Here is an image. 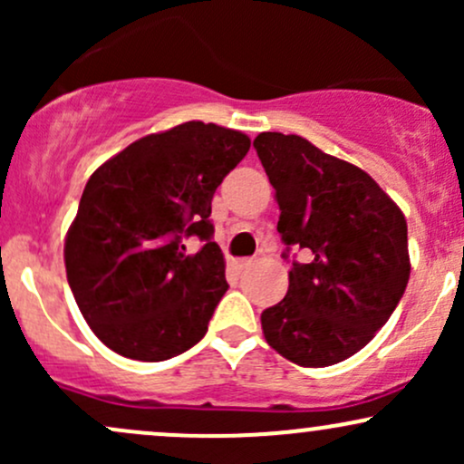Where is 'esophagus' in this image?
I'll use <instances>...</instances> for the list:
<instances>
[{"label": "esophagus", "instance_id": "esophagus-1", "mask_svg": "<svg viewBox=\"0 0 464 464\" xmlns=\"http://www.w3.org/2000/svg\"><path fill=\"white\" fill-rule=\"evenodd\" d=\"M250 264H253V259H246V257H244V259H233L231 268L236 270V273H244V270H246Z\"/></svg>", "mask_w": 464, "mask_h": 464}]
</instances>
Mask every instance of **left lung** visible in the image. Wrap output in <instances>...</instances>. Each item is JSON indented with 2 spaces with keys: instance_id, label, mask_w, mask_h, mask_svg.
Listing matches in <instances>:
<instances>
[{
  "instance_id": "1",
  "label": "left lung",
  "mask_w": 464,
  "mask_h": 464,
  "mask_svg": "<svg viewBox=\"0 0 464 464\" xmlns=\"http://www.w3.org/2000/svg\"><path fill=\"white\" fill-rule=\"evenodd\" d=\"M253 146L275 188L276 231L287 250L310 253L292 262L285 299L262 312L264 338L299 366L338 364L375 338L406 292V218L364 169L299 135L259 132Z\"/></svg>"
}]
</instances>
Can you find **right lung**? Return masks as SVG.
I'll return each instance as SVG.
<instances>
[{
  "label": "right lung",
  "mask_w": 464,
  "mask_h": 464,
  "mask_svg": "<svg viewBox=\"0 0 464 464\" xmlns=\"http://www.w3.org/2000/svg\"><path fill=\"white\" fill-rule=\"evenodd\" d=\"M244 132L185 121L100 165L65 239L67 281L84 321L115 353L161 362L200 343L227 292L211 198L246 157ZM203 246L189 256L184 239Z\"/></svg>",
  "instance_id": "add662e5"
}]
</instances>
